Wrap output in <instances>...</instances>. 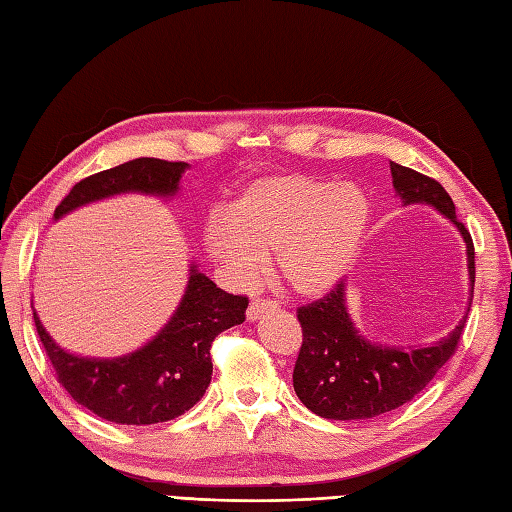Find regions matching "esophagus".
<instances>
[{
	"label": "esophagus",
	"mask_w": 512,
	"mask_h": 512,
	"mask_svg": "<svg viewBox=\"0 0 512 512\" xmlns=\"http://www.w3.org/2000/svg\"><path fill=\"white\" fill-rule=\"evenodd\" d=\"M274 306H276V302H271V300H267V298H256V300H252V302H249V306H247V320H249V322L258 320L260 315H263V313L269 311V309H274Z\"/></svg>",
	"instance_id": "34e87169"
}]
</instances>
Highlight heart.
<instances>
[{
	"mask_svg": "<svg viewBox=\"0 0 512 512\" xmlns=\"http://www.w3.org/2000/svg\"><path fill=\"white\" fill-rule=\"evenodd\" d=\"M370 201L357 186L287 173L254 179L214 214L203 245L236 285H252L276 249L278 274L298 295L331 291L355 263L370 227Z\"/></svg>",
	"mask_w": 512,
	"mask_h": 512,
	"instance_id": "b5f03b06",
	"label": "heart"
}]
</instances>
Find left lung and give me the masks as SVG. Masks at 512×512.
Returning <instances> with one entry per match:
<instances>
[{
	"label": "left lung",
	"mask_w": 512,
	"mask_h": 512,
	"mask_svg": "<svg viewBox=\"0 0 512 512\" xmlns=\"http://www.w3.org/2000/svg\"><path fill=\"white\" fill-rule=\"evenodd\" d=\"M392 184L403 206L427 203L458 227L467 243L471 300L475 285V249L467 227L456 217L447 190L436 179L390 162ZM469 300V309H471ZM302 346L293 368V390L309 410L331 420H366L392 412L427 388L451 359L467 324L462 317L440 342L425 348L383 346L363 337L346 309V280L324 298L298 309Z\"/></svg>",
	"instance_id": "1"
}]
</instances>
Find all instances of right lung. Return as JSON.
I'll return each mask as SVG.
<instances>
[{"instance_id":"1","label":"right lung","mask_w":512,"mask_h":512,"mask_svg":"<svg viewBox=\"0 0 512 512\" xmlns=\"http://www.w3.org/2000/svg\"><path fill=\"white\" fill-rule=\"evenodd\" d=\"M186 168V162L140 157L89 175L56 206L54 219L122 192L173 197ZM247 304L245 295L219 289L192 265L186 293L170 322L149 344L118 359H85L65 352L45 331L37 311L32 309V315L56 379L78 405L118 425H153L186 414L206 394L214 337L243 324Z\"/></svg>"}]
</instances>
